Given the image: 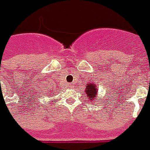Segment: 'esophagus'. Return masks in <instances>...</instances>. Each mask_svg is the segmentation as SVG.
Returning a JSON list of instances; mask_svg holds the SVG:
<instances>
[{"mask_svg":"<svg viewBox=\"0 0 150 150\" xmlns=\"http://www.w3.org/2000/svg\"><path fill=\"white\" fill-rule=\"evenodd\" d=\"M67 86H68V87H72V84H71V83L67 84Z\"/></svg>","mask_w":150,"mask_h":150,"instance_id":"34e87169","label":"esophagus"}]
</instances>
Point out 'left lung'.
Here are the masks:
<instances>
[{"label": "left lung", "mask_w": 150, "mask_h": 150, "mask_svg": "<svg viewBox=\"0 0 150 150\" xmlns=\"http://www.w3.org/2000/svg\"><path fill=\"white\" fill-rule=\"evenodd\" d=\"M85 92L86 94L87 98H89V100L91 102L93 100H97V95L98 94V89L97 85L92 81L88 82L86 86Z\"/></svg>", "instance_id": "left-lung-1"}]
</instances>
